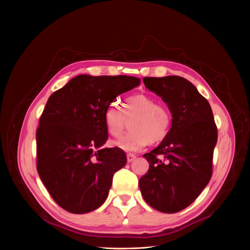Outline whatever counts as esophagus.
I'll return each instance as SVG.
<instances>
[{
	"instance_id": "esophagus-1",
	"label": "esophagus",
	"mask_w": 250,
	"mask_h": 250,
	"mask_svg": "<svg viewBox=\"0 0 250 250\" xmlns=\"http://www.w3.org/2000/svg\"><path fill=\"white\" fill-rule=\"evenodd\" d=\"M126 159H127V162H128V163L133 162V161L136 159V155H134V154H127V155H126Z\"/></svg>"
}]
</instances>
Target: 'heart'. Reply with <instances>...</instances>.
<instances>
[{"label": "heart", "instance_id": "heart-1", "mask_svg": "<svg viewBox=\"0 0 250 250\" xmlns=\"http://www.w3.org/2000/svg\"><path fill=\"white\" fill-rule=\"evenodd\" d=\"M129 124L130 132L114 143V145L125 152H138L148 144L163 141L169 133L172 115L163 103L145 93H138L127 97L123 103V109L112 104L104 113V125L106 133L120 138Z\"/></svg>", "mask_w": 250, "mask_h": 250}]
</instances>
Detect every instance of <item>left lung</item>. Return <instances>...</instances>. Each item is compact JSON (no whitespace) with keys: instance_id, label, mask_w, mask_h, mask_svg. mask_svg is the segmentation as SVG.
I'll use <instances>...</instances> for the list:
<instances>
[{"instance_id":"1","label":"left lung","mask_w":250,"mask_h":250,"mask_svg":"<svg viewBox=\"0 0 250 250\" xmlns=\"http://www.w3.org/2000/svg\"><path fill=\"white\" fill-rule=\"evenodd\" d=\"M143 82L167 103L172 124L160 145L143 155L150 166L139 187L149 206L173 214L192 204L212 177L217 125L209 103L187 79L145 77Z\"/></svg>"}]
</instances>
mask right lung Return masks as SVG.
I'll return each mask as SVG.
<instances>
[{
	"mask_svg": "<svg viewBox=\"0 0 250 250\" xmlns=\"http://www.w3.org/2000/svg\"><path fill=\"white\" fill-rule=\"evenodd\" d=\"M140 78L80 75L48 98L36 130V168L54 201L65 211L85 214L106 200L114 173L126 163L108 139L104 113Z\"/></svg>",
	"mask_w": 250,
	"mask_h": 250,
	"instance_id": "add662e5",
	"label": "right lung"
}]
</instances>
